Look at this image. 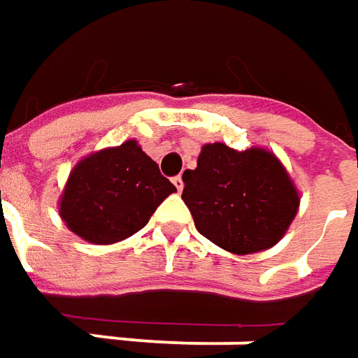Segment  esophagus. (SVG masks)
<instances>
[{
	"instance_id": "obj_1",
	"label": "esophagus",
	"mask_w": 358,
	"mask_h": 358,
	"mask_svg": "<svg viewBox=\"0 0 358 358\" xmlns=\"http://www.w3.org/2000/svg\"><path fill=\"white\" fill-rule=\"evenodd\" d=\"M173 185L177 187V191L181 193V191H183V177H181V175H177V177H173Z\"/></svg>"
}]
</instances>
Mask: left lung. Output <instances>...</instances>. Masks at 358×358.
<instances>
[{"instance_id":"1","label":"left lung","mask_w":358,"mask_h":358,"mask_svg":"<svg viewBox=\"0 0 358 358\" xmlns=\"http://www.w3.org/2000/svg\"><path fill=\"white\" fill-rule=\"evenodd\" d=\"M183 195L203 237L233 255L267 251L285 237L299 211V189L265 147L237 151L201 147L197 169L183 173Z\"/></svg>"}]
</instances>
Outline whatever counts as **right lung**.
I'll list each match as a JSON object with an SVG mask.
<instances>
[{
    "label": "right lung",
    "mask_w": 358,
    "mask_h": 358,
    "mask_svg": "<svg viewBox=\"0 0 358 358\" xmlns=\"http://www.w3.org/2000/svg\"><path fill=\"white\" fill-rule=\"evenodd\" d=\"M175 191L157 163L129 139L77 163L59 197V217L83 241L113 245L143 229Z\"/></svg>",
    "instance_id": "right-lung-1"
}]
</instances>
